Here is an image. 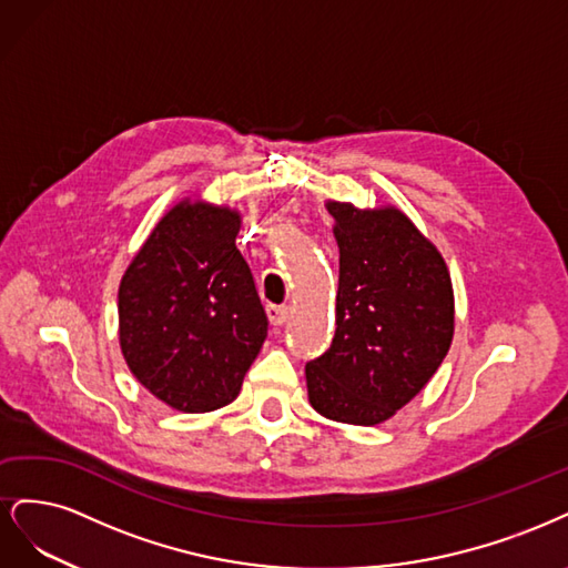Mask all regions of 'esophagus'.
Instances as JSON below:
<instances>
[{"label":"esophagus","instance_id":"obj_1","mask_svg":"<svg viewBox=\"0 0 568 568\" xmlns=\"http://www.w3.org/2000/svg\"><path fill=\"white\" fill-rule=\"evenodd\" d=\"M266 314H268V321H271L273 325H285L287 318H290V306H276V304H271V306L266 308Z\"/></svg>","mask_w":568,"mask_h":568}]
</instances>
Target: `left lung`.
I'll use <instances>...</instances> for the list:
<instances>
[{
  "mask_svg": "<svg viewBox=\"0 0 568 568\" xmlns=\"http://www.w3.org/2000/svg\"><path fill=\"white\" fill-rule=\"evenodd\" d=\"M339 285L331 349L306 363L308 400L349 425H379L425 387L453 339L448 268L394 207L327 203Z\"/></svg>",
  "mask_w": 568,
  "mask_h": 568,
  "instance_id": "obj_1",
  "label": "left lung"
}]
</instances>
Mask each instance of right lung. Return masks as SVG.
<instances>
[{"mask_svg":"<svg viewBox=\"0 0 568 568\" xmlns=\"http://www.w3.org/2000/svg\"><path fill=\"white\" fill-rule=\"evenodd\" d=\"M241 216L181 203L153 229L120 283V346L136 379L184 413L237 396L268 333L235 247Z\"/></svg>","mask_w":568,"mask_h":568,"instance_id":"1","label":"right lung"}]
</instances>
